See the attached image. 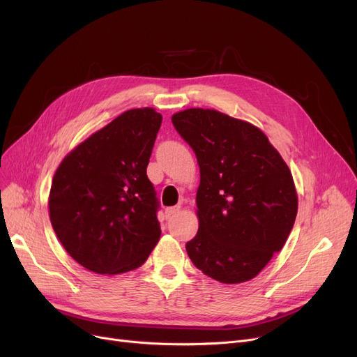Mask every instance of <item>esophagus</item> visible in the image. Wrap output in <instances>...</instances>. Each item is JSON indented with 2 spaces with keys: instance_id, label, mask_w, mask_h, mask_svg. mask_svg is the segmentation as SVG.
Instances as JSON below:
<instances>
[{
  "instance_id": "34e87169",
  "label": "esophagus",
  "mask_w": 357,
  "mask_h": 357,
  "mask_svg": "<svg viewBox=\"0 0 357 357\" xmlns=\"http://www.w3.org/2000/svg\"><path fill=\"white\" fill-rule=\"evenodd\" d=\"M179 210H181L179 205H176V207H169V208L165 210V217H166V218L172 217V215H175L176 213H179Z\"/></svg>"
}]
</instances>
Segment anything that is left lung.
<instances>
[{"mask_svg":"<svg viewBox=\"0 0 357 357\" xmlns=\"http://www.w3.org/2000/svg\"><path fill=\"white\" fill-rule=\"evenodd\" d=\"M199 166L197 236L186 243L192 264L221 284L260 273L294 227L298 195L288 165L268 136L217 109L172 116Z\"/></svg>","mask_w":357,"mask_h":357,"instance_id":"1","label":"left lung"}]
</instances>
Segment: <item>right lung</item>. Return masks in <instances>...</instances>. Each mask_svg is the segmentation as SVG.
<instances>
[{"mask_svg": "<svg viewBox=\"0 0 357 357\" xmlns=\"http://www.w3.org/2000/svg\"><path fill=\"white\" fill-rule=\"evenodd\" d=\"M160 124L155 108L124 111L56 169L52 227L70 257L91 272L137 269L158 245L159 202L146 169Z\"/></svg>", "mask_w": 357, "mask_h": 357, "instance_id": "right-lung-1", "label": "right lung"}]
</instances>
